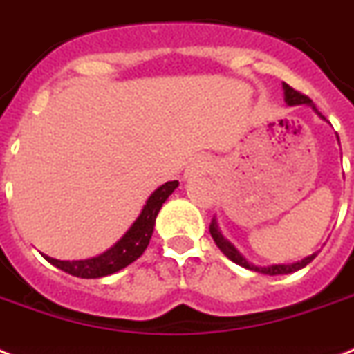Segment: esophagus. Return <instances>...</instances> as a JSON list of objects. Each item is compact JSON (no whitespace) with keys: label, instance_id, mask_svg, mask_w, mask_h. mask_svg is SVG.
Returning a JSON list of instances; mask_svg holds the SVG:
<instances>
[{"label":"esophagus","instance_id":"obj_1","mask_svg":"<svg viewBox=\"0 0 354 354\" xmlns=\"http://www.w3.org/2000/svg\"><path fill=\"white\" fill-rule=\"evenodd\" d=\"M209 169H211L209 161H205L204 158H198V160H194L193 163L185 169V178L200 176V174H205Z\"/></svg>","mask_w":354,"mask_h":354}]
</instances>
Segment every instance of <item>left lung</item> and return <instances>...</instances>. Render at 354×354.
I'll use <instances>...</instances> for the list:
<instances>
[{"label":"left lung","instance_id":"obj_1","mask_svg":"<svg viewBox=\"0 0 354 354\" xmlns=\"http://www.w3.org/2000/svg\"><path fill=\"white\" fill-rule=\"evenodd\" d=\"M283 91H285V102L288 104V106H299V104H305V106H310L314 110V113H318L319 119L325 118L322 115V113L316 110V106L313 104V101L308 99L307 95H301L299 91H296L294 88H290L288 84H285L283 82ZM338 138V136H336ZM340 141V139H338ZM209 232H211V236H213V241H215V244L218 248H221V252L226 255L230 261H233V263H236L239 266H242V268H248V270H253V272H259V274H264V275H285V274H292V272H297V270L305 268L308 263H313V259L318 255V252L313 253V255H307L305 259H301V261H296V263H288V264H270V266H257V264L250 263L244 255H242L239 250H236L235 246H233L232 242L227 241L226 236L222 235L221 227H218V224H216V218H213V222H211L209 226Z\"/></svg>","mask_w":354,"mask_h":354}]
</instances>
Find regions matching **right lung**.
Segmentation results:
<instances>
[{
  "label": "right lung",
  "mask_w": 354,
  "mask_h": 354,
  "mask_svg": "<svg viewBox=\"0 0 354 354\" xmlns=\"http://www.w3.org/2000/svg\"><path fill=\"white\" fill-rule=\"evenodd\" d=\"M178 185L180 183L174 180V182H165L156 191H152L138 218L132 222V226L128 227L124 235L113 246L108 248L106 252L99 253L95 257L79 259V261H60V259L49 257L46 253H41V255L46 257L47 263H51L53 266H57L66 274L80 277V279H99V277H106V275L127 268L128 264L138 261L147 250L152 233H154L156 216L167 198L176 191Z\"/></svg>",
  "instance_id": "right-lung-1"
}]
</instances>
